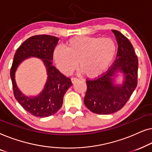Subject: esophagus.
Masks as SVG:
<instances>
[{"label":"esophagus","instance_id":"34e87169","mask_svg":"<svg viewBox=\"0 0 152 152\" xmlns=\"http://www.w3.org/2000/svg\"><path fill=\"white\" fill-rule=\"evenodd\" d=\"M79 79L77 77H72L71 78V81H72V84H74V83H75L77 81H78Z\"/></svg>","mask_w":152,"mask_h":152}]
</instances>
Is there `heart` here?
<instances>
[{
    "instance_id": "heart-1",
    "label": "heart",
    "mask_w": 152,
    "mask_h": 152,
    "mask_svg": "<svg viewBox=\"0 0 152 152\" xmlns=\"http://www.w3.org/2000/svg\"><path fill=\"white\" fill-rule=\"evenodd\" d=\"M116 45L109 38L77 36L57 47L53 59L60 71L70 75L77 66L88 77H96L105 71L115 55Z\"/></svg>"
}]
</instances>
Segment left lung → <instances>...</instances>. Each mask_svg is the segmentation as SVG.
<instances>
[{
    "label": "left lung",
    "instance_id": "left-lung-1",
    "mask_svg": "<svg viewBox=\"0 0 152 152\" xmlns=\"http://www.w3.org/2000/svg\"><path fill=\"white\" fill-rule=\"evenodd\" d=\"M118 48L115 61L97 78L86 80L84 104L93 113L108 115L119 111L126 104L138 84V57L129 40L119 31L113 30ZM117 70L125 74L121 86L113 84L112 77Z\"/></svg>",
    "mask_w": 152,
    "mask_h": 152
}]
</instances>
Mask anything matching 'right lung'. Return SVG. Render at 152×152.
<instances>
[{
	"label": "right lung",
	"mask_w": 152,
	"mask_h": 152,
	"mask_svg": "<svg viewBox=\"0 0 152 152\" xmlns=\"http://www.w3.org/2000/svg\"><path fill=\"white\" fill-rule=\"evenodd\" d=\"M59 40L57 37L51 35H34L25 41L14 55L10 70L14 95L21 107L35 117H48L57 113L63 104L64 94L72 85L70 79L62 74L52 64L54 50ZM30 56L43 59L49 75L42 93L35 98H28L23 95L18 89L14 80L18 64Z\"/></svg>",
	"instance_id": "obj_1"
}]
</instances>
